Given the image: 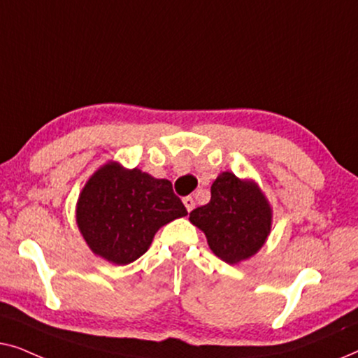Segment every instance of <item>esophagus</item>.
Here are the masks:
<instances>
[{"mask_svg": "<svg viewBox=\"0 0 358 358\" xmlns=\"http://www.w3.org/2000/svg\"><path fill=\"white\" fill-rule=\"evenodd\" d=\"M182 202H184V205H185V208H187V212H192L194 207H195L194 199H192V197H184Z\"/></svg>", "mask_w": 358, "mask_h": 358, "instance_id": "1", "label": "esophagus"}]
</instances>
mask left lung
I'll use <instances>...</instances> for the list:
<instances>
[{
  "instance_id": "1",
  "label": "left lung",
  "mask_w": 358,
  "mask_h": 358,
  "mask_svg": "<svg viewBox=\"0 0 358 358\" xmlns=\"http://www.w3.org/2000/svg\"><path fill=\"white\" fill-rule=\"evenodd\" d=\"M190 223L202 229L215 256L238 264L264 246L272 227V208L252 180L222 173L212 184V199L190 212Z\"/></svg>"
}]
</instances>
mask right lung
<instances>
[{"instance_id": "1", "label": "right lung", "mask_w": 358, "mask_h": 358, "mask_svg": "<svg viewBox=\"0 0 358 358\" xmlns=\"http://www.w3.org/2000/svg\"><path fill=\"white\" fill-rule=\"evenodd\" d=\"M185 215L168 179L114 161L91 176L76 203V223L87 246L117 266L143 256L161 227Z\"/></svg>"}]
</instances>
